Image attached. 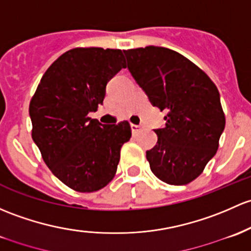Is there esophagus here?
Wrapping results in <instances>:
<instances>
[{
	"label": "esophagus",
	"instance_id": "34e87169",
	"mask_svg": "<svg viewBox=\"0 0 251 251\" xmlns=\"http://www.w3.org/2000/svg\"><path fill=\"white\" fill-rule=\"evenodd\" d=\"M139 128H141V126L134 125V124H131V130H132V133H137V132H138Z\"/></svg>",
	"mask_w": 251,
	"mask_h": 251
}]
</instances>
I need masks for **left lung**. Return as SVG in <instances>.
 <instances>
[{"label": "left lung", "instance_id": "1", "mask_svg": "<svg viewBox=\"0 0 251 251\" xmlns=\"http://www.w3.org/2000/svg\"><path fill=\"white\" fill-rule=\"evenodd\" d=\"M127 68L150 102L167 109L157 143L147 151L151 172L170 185H186L216 154L226 119L216 85L174 50L149 46L124 50Z\"/></svg>", "mask_w": 251, "mask_h": 251}]
</instances>
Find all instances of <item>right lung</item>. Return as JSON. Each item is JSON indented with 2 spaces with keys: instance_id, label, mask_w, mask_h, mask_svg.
Returning <instances> with one entry per match:
<instances>
[{
  "instance_id": "add662e5",
  "label": "right lung",
  "mask_w": 251,
  "mask_h": 251,
  "mask_svg": "<svg viewBox=\"0 0 251 251\" xmlns=\"http://www.w3.org/2000/svg\"><path fill=\"white\" fill-rule=\"evenodd\" d=\"M120 49L73 48L57 57L30 101L33 142L51 173L78 192L104 188L130 141L127 121L102 125L89 117L103 103L105 85L125 68Z\"/></svg>"
}]
</instances>
